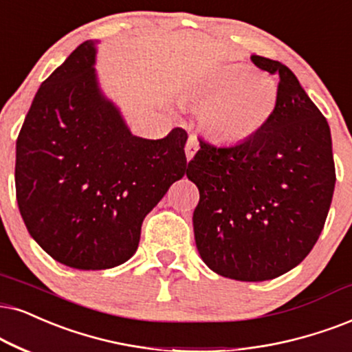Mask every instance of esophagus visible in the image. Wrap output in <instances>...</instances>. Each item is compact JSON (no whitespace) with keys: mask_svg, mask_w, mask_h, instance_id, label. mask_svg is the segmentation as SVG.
Segmentation results:
<instances>
[{"mask_svg":"<svg viewBox=\"0 0 352 352\" xmlns=\"http://www.w3.org/2000/svg\"><path fill=\"white\" fill-rule=\"evenodd\" d=\"M197 151H198V141H197V138L195 136H190L188 138V141H186V144H185V154H186V159H193V155L197 154Z\"/></svg>","mask_w":352,"mask_h":352,"instance_id":"1","label":"esophagus"}]
</instances>
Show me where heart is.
<instances>
[{
  "label": "heart",
  "mask_w": 352,
  "mask_h": 352,
  "mask_svg": "<svg viewBox=\"0 0 352 352\" xmlns=\"http://www.w3.org/2000/svg\"><path fill=\"white\" fill-rule=\"evenodd\" d=\"M185 102L201 105L199 130L219 144H242L260 135L279 104V86L248 65L219 66L190 87Z\"/></svg>",
  "instance_id": "1"
}]
</instances>
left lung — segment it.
Wrapping results in <instances>:
<instances>
[{"label": "left lung", "instance_id": "8db88e82", "mask_svg": "<svg viewBox=\"0 0 352 352\" xmlns=\"http://www.w3.org/2000/svg\"><path fill=\"white\" fill-rule=\"evenodd\" d=\"M279 76L278 109L242 144L199 140L186 177L199 190L195 242L209 270L237 281H266L296 268L312 250L335 191L327 118L279 61L252 55Z\"/></svg>", "mask_w": 352, "mask_h": 352}]
</instances>
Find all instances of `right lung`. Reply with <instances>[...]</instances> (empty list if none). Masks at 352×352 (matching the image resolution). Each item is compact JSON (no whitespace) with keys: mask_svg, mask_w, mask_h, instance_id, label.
<instances>
[{"mask_svg":"<svg viewBox=\"0 0 352 352\" xmlns=\"http://www.w3.org/2000/svg\"><path fill=\"white\" fill-rule=\"evenodd\" d=\"M94 40L35 94L16 141V198L25 228L69 268L107 270L138 250L141 226L185 175L186 131L135 136L99 86Z\"/></svg>","mask_w":352,"mask_h":352,"instance_id":"1","label":"right lung"}]
</instances>
